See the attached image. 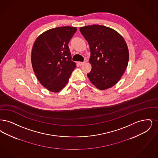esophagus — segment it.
I'll return each instance as SVG.
<instances>
[{"instance_id":"obj_1","label":"esophagus","mask_w":158,"mask_h":158,"mask_svg":"<svg viewBox=\"0 0 158 158\" xmlns=\"http://www.w3.org/2000/svg\"><path fill=\"white\" fill-rule=\"evenodd\" d=\"M85 61L78 62V65H79L80 66H81V65H84V64H85Z\"/></svg>"}]
</instances>
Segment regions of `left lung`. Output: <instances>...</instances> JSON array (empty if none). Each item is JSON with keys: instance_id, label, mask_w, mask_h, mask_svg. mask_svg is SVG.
Returning <instances> with one entry per match:
<instances>
[{"instance_id": "8db88e82", "label": "left lung", "mask_w": 158, "mask_h": 158, "mask_svg": "<svg viewBox=\"0 0 158 158\" xmlns=\"http://www.w3.org/2000/svg\"><path fill=\"white\" fill-rule=\"evenodd\" d=\"M89 44L91 71L87 76L98 89H108L121 78L127 67L129 49L123 36L115 30L100 25L80 28Z\"/></svg>"}]
</instances>
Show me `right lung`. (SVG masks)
<instances>
[{"label":"right lung","instance_id":"1","mask_svg":"<svg viewBox=\"0 0 158 158\" xmlns=\"http://www.w3.org/2000/svg\"><path fill=\"white\" fill-rule=\"evenodd\" d=\"M76 31V27H55L43 32L35 41L31 52L33 70L38 81L50 91H61L76 69L69 43Z\"/></svg>","mask_w":158,"mask_h":158}]
</instances>
